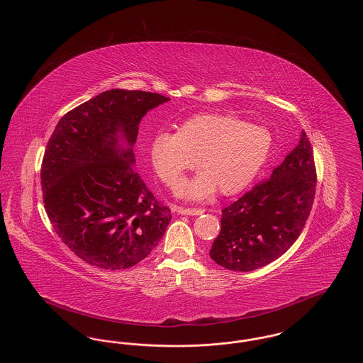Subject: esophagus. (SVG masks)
Wrapping results in <instances>:
<instances>
[{"instance_id":"esophagus-1","label":"esophagus","mask_w":363,"mask_h":363,"mask_svg":"<svg viewBox=\"0 0 363 363\" xmlns=\"http://www.w3.org/2000/svg\"><path fill=\"white\" fill-rule=\"evenodd\" d=\"M175 211L181 215H191V216H197V215L204 213V209H201V208L175 207Z\"/></svg>"}]
</instances>
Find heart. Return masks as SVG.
<instances>
[{"instance_id": "heart-1", "label": "heart", "mask_w": 363, "mask_h": 363, "mask_svg": "<svg viewBox=\"0 0 363 363\" xmlns=\"http://www.w3.org/2000/svg\"><path fill=\"white\" fill-rule=\"evenodd\" d=\"M272 148L268 129L234 114L203 113L182 122L175 133H157L150 155L156 174L170 188L197 159L201 172L182 182L179 194L201 200L216 189L223 194L245 189L267 164Z\"/></svg>"}]
</instances>
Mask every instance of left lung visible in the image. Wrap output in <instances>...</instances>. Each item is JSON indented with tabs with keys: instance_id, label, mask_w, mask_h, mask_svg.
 I'll return each instance as SVG.
<instances>
[{
	"instance_id": "8db88e82",
	"label": "left lung",
	"mask_w": 363,
	"mask_h": 363,
	"mask_svg": "<svg viewBox=\"0 0 363 363\" xmlns=\"http://www.w3.org/2000/svg\"><path fill=\"white\" fill-rule=\"evenodd\" d=\"M315 182L311 141L302 132L298 145L268 179L222 211L211 259L237 272H250L279 259L305 227Z\"/></svg>"
}]
</instances>
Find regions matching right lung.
Masks as SVG:
<instances>
[{"mask_svg":"<svg viewBox=\"0 0 363 363\" xmlns=\"http://www.w3.org/2000/svg\"><path fill=\"white\" fill-rule=\"evenodd\" d=\"M167 101L147 91H106L68 111L48 143L40 169L48 216L61 241L91 265H136L172 220L170 208L133 169L138 123Z\"/></svg>","mask_w":363,"mask_h":363,"instance_id":"add662e5","label":"right lung"}]
</instances>
